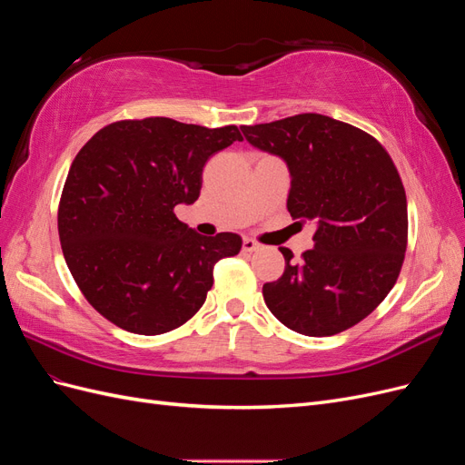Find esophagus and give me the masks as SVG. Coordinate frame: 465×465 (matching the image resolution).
I'll return each mask as SVG.
<instances>
[{"mask_svg": "<svg viewBox=\"0 0 465 465\" xmlns=\"http://www.w3.org/2000/svg\"><path fill=\"white\" fill-rule=\"evenodd\" d=\"M260 248V244L256 241H252V238H244L242 241V252H256Z\"/></svg>", "mask_w": 465, "mask_h": 465, "instance_id": "34e87169", "label": "esophagus"}]
</instances>
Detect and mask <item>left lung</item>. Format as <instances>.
Here are the masks:
<instances>
[{
	"label": "left lung",
	"instance_id": "8db88e82",
	"mask_svg": "<svg viewBox=\"0 0 465 465\" xmlns=\"http://www.w3.org/2000/svg\"><path fill=\"white\" fill-rule=\"evenodd\" d=\"M246 142L283 159L291 217L314 223V248L263 285L272 314L292 331L326 337L362 318L396 285L407 248V200L390 154L355 125L297 114L242 125Z\"/></svg>",
	"mask_w": 465,
	"mask_h": 465
}]
</instances>
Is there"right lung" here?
<instances>
[{
	"mask_svg": "<svg viewBox=\"0 0 465 465\" xmlns=\"http://www.w3.org/2000/svg\"><path fill=\"white\" fill-rule=\"evenodd\" d=\"M242 142L171 118L124 120L96 132L69 168L58 211L65 263L96 312L159 335L186 323L213 285V265L241 252L234 232L202 236L174 207L200 198L203 166Z\"/></svg>",
	"mask_w": 465,
	"mask_h": 465,
	"instance_id": "obj_1",
	"label": "right lung"
}]
</instances>
